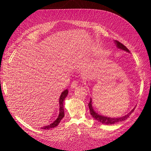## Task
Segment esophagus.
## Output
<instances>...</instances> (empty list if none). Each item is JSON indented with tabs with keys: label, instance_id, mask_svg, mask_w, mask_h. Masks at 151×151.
Returning <instances> with one entry per match:
<instances>
[{
	"label": "esophagus",
	"instance_id": "34e87169",
	"mask_svg": "<svg viewBox=\"0 0 151 151\" xmlns=\"http://www.w3.org/2000/svg\"><path fill=\"white\" fill-rule=\"evenodd\" d=\"M77 85H78V84H77V81H74L71 84V88L72 89H76L77 88Z\"/></svg>",
	"mask_w": 151,
	"mask_h": 151
}]
</instances>
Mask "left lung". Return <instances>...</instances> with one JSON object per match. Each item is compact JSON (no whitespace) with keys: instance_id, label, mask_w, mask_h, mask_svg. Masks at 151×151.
Wrapping results in <instances>:
<instances>
[{"instance_id":"1","label":"left lung","mask_w":151,"mask_h":151,"mask_svg":"<svg viewBox=\"0 0 151 151\" xmlns=\"http://www.w3.org/2000/svg\"><path fill=\"white\" fill-rule=\"evenodd\" d=\"M114 42H115L116 46L118 48L121 49L122 50H124V51H125L128 53H130V51L129 50V49H128L125 46H124L123 44H122L119 42H118V41H114ZM88 106H89L91 115H92V116L94 118V119L98 120L99 122L103 123V124H106V125L115 124V123H116L118 122L125 120L127 118L129 117V116L131 115L132 113L134 111V109L135 108V107H134L129 113L127 114V115L125 116H123L121 117H117V118H111V117H108V116L100 115V114H98V113L93 108L92 99L91 98L90 101L88 104Z\"/></svg>"}]
</instances>
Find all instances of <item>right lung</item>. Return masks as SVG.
Here are the masks:
<instances>
[{
	"instance_id": "right-lung-1",
	"label": "right lung",
	"mask_w": 151,
	"mask_h": 151,
	"mask_svg": "<svg viewBox=\"0 0 151 151\" xmlns=\"http://www.w3.org/2000/svg\"><path fill=\"white\" fill-rule=\"evenodd\" d=\"M68 89H65L62 93L60 98H59V115L57 117V119L55 120L53 123H50L48 125L44 126L43 127H41V129H45V130H49L50 129H53V128L56 127L59 123H60L61 120L64 116V108H63V101L68 95Z\"/></svg>"
}]
</instances>
